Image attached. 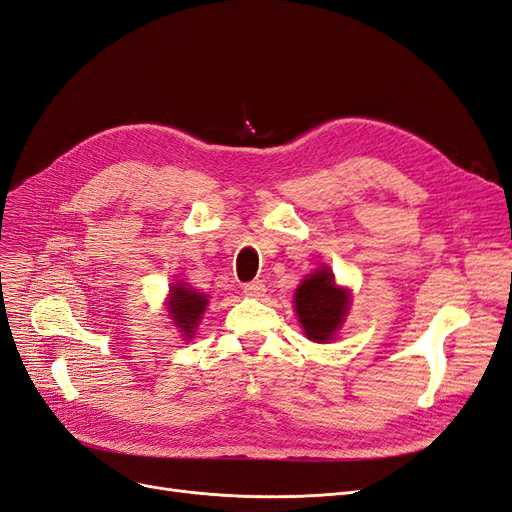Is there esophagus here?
Here are the masks:
<instances>
[{
  "label": "esophagus",
  "instance_id": "34e87169",
  "mask_svg": "<svg viewBox=\"0 0 512 512\" xmlns=\"http://www.w3.org/2000/svg\"><path fill=\"white\" fill-rule=\"evenodd\" d=\"M243 292H245V297L260 299V297H265L267 286H265V282L254 280V282H250V284H245V286H243Z\"/></svg>",
  "mask_w": 512,
  "mask_h": 512
}]
</instances>
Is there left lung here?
Masks as SVG:
<instances>
[{
    "label": "left lung",
    "instance_id": "8db88e82",
    "mask_svg": "<svg viewBox=\"0 0 512 512\" xmlns=\"http://www.w3.org/2000/svg\"><path fill=\"white\" fill-rule=\"evenodd\" d=\"M350 309V290L335 284L329 267L309 273L294 292V312L307 339L327 344L337 335Z\"/></svg>",
    "mask_w": 512,
    "mask_h": 512
}]
</instances>
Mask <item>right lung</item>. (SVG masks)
<instances>
[{
    "label": "right lung",
    "instance_id": "1",
    "mask_svg": "<svg viewBox=\"0 0 512 512\" xmlns=\"http://www.w3.org/2000/svg\"><path fill=\"white\" fill-rule=\"evenodd\" d=\"M209 305V294L196 292L192 286L185 282H177L170 286L168 294V316L173 320L179 333H183V339H192L196 333V327L203 320L205 309Z\"/></svg>",
    "mask_w": 512,
    "mask_h": 512
}]
</instances>
